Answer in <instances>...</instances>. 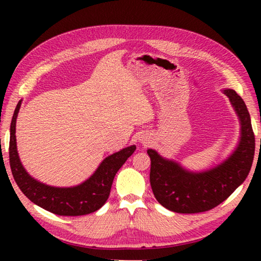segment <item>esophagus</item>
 <instances>
[{
  "mask_svg": "<svg viewBox=\"0 0 261 261\" xmlns=\"http://www.w3.org/2000/svg\"><path fill=\"white\" fill-rule=\"evenodd\" d=\"M145 144H147V143H145Z\"/></svg>",
  "mask_w": 261,
  "mask_h": 261,
  "instance_id": "1",
  "label": "esophagus"
}]
</instances>
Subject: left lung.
Returning a JSON list of instances; mask_svg holds the SVG:
<instances>
[{
	"label": "left lung",
	"mask_w": 261,
	"mask_h": 261,
	"mask_svg": "<svg viewBox=\"0 0 261 261\" xmlns=\"http://www.w3.org/2000/svg\"><path fill=\"white\" fill-rule=\"evenodd\" d=\"M235 109L241 124V137L226 160L202 171H191L178 162L161 156L149 148V180L154 196L167 210L192 214L214 208L223 202L250 173L254 156V135L249 110L231 88L223 90Z\"/></svg>",
	"instance_id": "obj_1"
}]
</instances>
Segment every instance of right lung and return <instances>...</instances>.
Listing matches in <instances>:
<instances>
[{"mask_svg": "<svg viewBox=\"0 0 261 261\" xmlns=\"http://www.w3.org/2000/svg\"><path fill=\"white\" fill-rule=\"evenodd\" d=\"M20 105L21 100L15 109L10 125L9 158L12 176L21 192L35 205L57 215H86L101 208L108 199L115 175L136 151V145L106 158L91 177L76 187L57 188L47 185L32 177L20 162L16 141V120Z\"/></svg>", "mask_w": 261, "mask_h": 261, "instance_id": "right-lung-1", "label": "right lung"}]
</instances>
